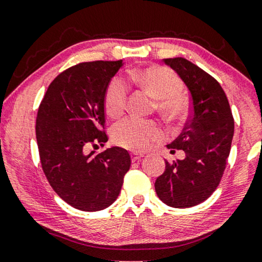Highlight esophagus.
Instances as JSON below:
<instances>
[{"label":"esophagus","instance_id":"34e87169","mask_svg":"<svg viewBox=\"0 0 262 262\" xmlns=\"http://www.w3.org/2000/svg\"><path fill=\"white\" fill-rule=\"evenodd\" d=\"M142 155H139V154H131V161L132 162H138V161L142 160Z\"/></svg>","mask_w":262,"mask_h":262}]
</instances>
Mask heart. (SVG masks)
<instances>
[{"mask_svg": "<svg viewBox=\"0 0 262 262\" xmlns=\"http://www.w3.org/2000/svg\"><path fill=\"white\" fill-rule=\"evenodd\" d=\"M130 78L157 100V108L167 117L178 119L187 112V100L181 94L184 83L174 71L163 67H151L130 71ZM128 84L123 77H113L105 93V110L110 117L117 118L126 107ZM160 125L151 120L130 117L113 127V139L118 145L132 151H143L154 141L161 138Z\"/></svg>", "mask_w": 262, "mask_h": 262, "instance_id": "heart-1", "label": "heart"}]
</instances>
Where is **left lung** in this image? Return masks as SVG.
<instances>
[{"label":"left lung","instance_id":"1","mask_svg":"<svg viewBox=\"0 0 262 262\" xmlns=\"http://www.w3.org/2000/svg\"><path fill=\"white\" fill-rule=\"evenodd\" d=\"M187 87L192 114L181 135L167 145L185 159L166 162L156 179L157 196L168 206L186 209L203 203L214 192L225 169L234 137V118L227 95L212 76L189 60L163 59Z\"/></svg>","mask_w":262,"mask_h":262}]
</instances>
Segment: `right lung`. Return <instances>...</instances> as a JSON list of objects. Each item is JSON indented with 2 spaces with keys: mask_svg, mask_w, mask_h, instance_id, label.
Returning a JSON list of instances; mask_svg holds the SVG:
<instances>
[{
  "mask_svg": "<svg viewBox=\"0 0 262 262\" xmlns=\"http://www.w3.org/2000/svg\"><path fill=\"white\" fill-rule=\"evenodd\" d=\"M123 60L80 63L60 73L39 106L35 135L42 170L55 192L75 209L95 212L119 195L130 169L126 150L112 146L88 152L91 144L108 141L105 93Z\"/></svg>",
  "mask_w": 262,
  "mask_h": 262,
  "instance_id": "add662e5",
  "label": "right lung"
}]
</instances>
